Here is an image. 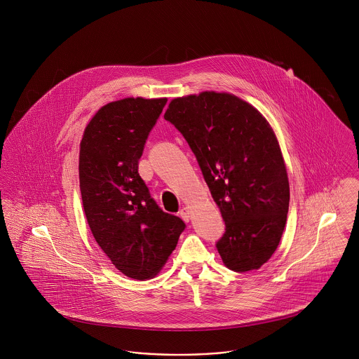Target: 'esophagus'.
I'll list each match as a JSON object with an SVG mask.
<instances>
[{"label": "esophagus", "mask_w": 359, "mask_h": 359, "mask_svg": "<svg viewBox=\"0 0 359 359\" xmlns=\"http://www.w3.org/2000/svg\"><path fill=\"white\" fill-rule=\"evenodd\" d=\"M179 215H180V218H182L183 221H186V222H188L189 218H191V212H189V210H188L187 207H183V208L179 211Z\"/></svg>", "instance_id": "1"}]
</instances>
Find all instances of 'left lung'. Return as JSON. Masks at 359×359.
<instances>
[{
	"instance_id": "obj_1",
	"label": "left lung",
	"mask_w": 359,
	"mask_h": 359,
	"mask_svg": "<svg viewBox=\"0 0 359 359\" xmlns=\"http://www.w3.org/2000/svg\"><path fill=\"white\" fill-rule=\"evenodd\" d=\"M164 118L195 154L224 221L217 242L234 272L261 268L274 253L290 208V183L277 138L238 97L205 91L173 100Z\"/></svg>"
}]
</instances>
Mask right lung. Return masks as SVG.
<instances>
[{
  "label": "right lung",
  "instance_id": "obj_1",
  "mask_svg": "<svg viewBox=\"0 0 359 359\" xmlns=\"http://www.w3.org/2000/svg\"><path fill=\"white\" fill-rule=\"evenodd\" d=\"M165 98H125L104 104L86 126L79 186L90 230L128 277L160 272L186 223L164 212L138 173V161Z\"/></svg>",
  "mask_w": 359,
  "mask_h": 359
}]
</instances>
